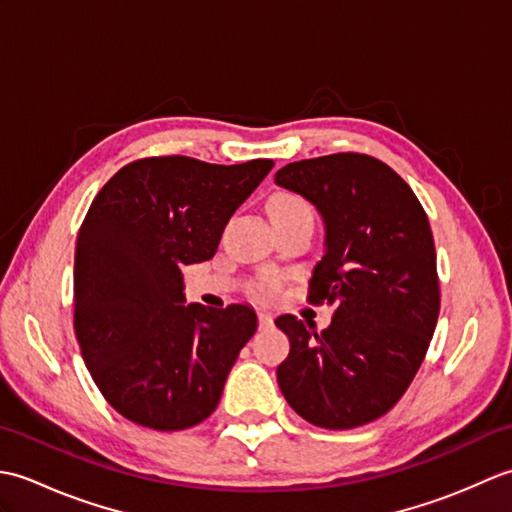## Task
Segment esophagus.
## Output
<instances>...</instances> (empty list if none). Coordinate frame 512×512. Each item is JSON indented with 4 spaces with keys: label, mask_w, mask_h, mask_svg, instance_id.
Listing matches in <instances>:
<instances>
[{
    "label": "esophagus",
    "mask_w": 512,
    "mask_h": 512,
    "mask_svg": "<svg viewBox=\"0 0 512 512\" xmlns=\"http://www.w3.org/2000/svg\"><path fill=\"white\" fill-rule=\"evenodd\" d=\"M257 319H259V328H270V325H273V317H270L268 312H257Z\"/></svg>",
    "instance_id": "esophagus-1"
}]
</instances>
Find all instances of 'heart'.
I'll return each instance as SVG.
<instances>
[{
	"label": "heart",
	"instance_id": "heart-1",
	"mask_svg": "<svg viewBox=\"0 0 512 512\" xmlns=\"http://www.w3.org/2000/svg\"><path fill=\"white\" fill-rule=\"evenodd\" d=\"M297 211H308V206L292 193H275L268 202V213L270 215H286V213H297ZM264 286L275 288L277 284H275V281H268V284H264Z\"/></svg>",
	"mask_w": 512,
	"mask_h": 512
}]
</instances>
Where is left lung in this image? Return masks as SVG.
Listing matches in <instances>:
<instances>
[{"label": "left lung", "mask_w": 512, "mask_h": 512, "mask_svg": "<svg viewBox=\"0 0 512 512\" xmlns=\"http://www.w3.org/2000/svg\"><path fill=\"white\" fill-rule=\"evenodd\" d=\"M275 184L321 215L325 242L310 301L336 308L321 332L292 314L277 317L290 341L279 389L314 427H361L405 394L436 330L440 286L427 213L394 169L363 154L290 162Z\"/></svg>", "instance_id": "1"}]
</instances>
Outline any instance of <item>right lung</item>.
<instances>
[{"mask_svg": "<svg viewBox=\"0 0 512 512\" xmlns=\"http://www.w3.org/2000/svg\"><path fill=\"white\" fill-rule=\"evenodd\" d=\"M273 165L143 158L94 198L74 250V332L123 418L182 431L215 411L257 314L242 303L187 306L182 268L215 255L231 215Z\"/></svg>", "mask_w": 512, "mask_h": 512, "instance_id": "right-lung-1", "label": "right lung"}]
</instances>
